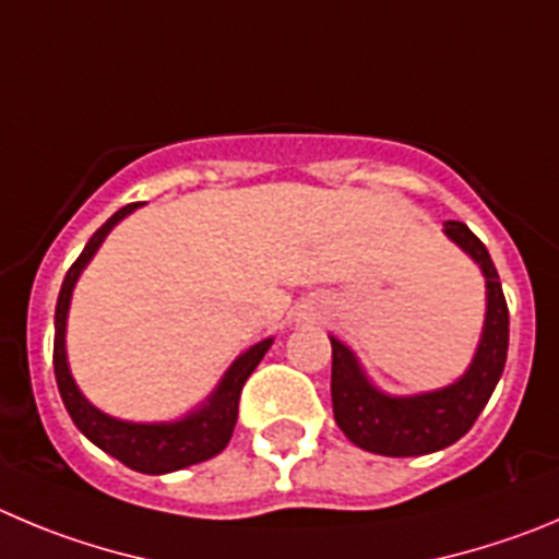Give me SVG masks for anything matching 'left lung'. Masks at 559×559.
<instances>
[{
  "label": "left lung",
  "mask_w": 559,
  "mask_h": 559,
  "mask_svg": "<svg viewBox=\"0 0 559 559\" xmlns=\"http://www.w3.org/2000/svg\"><path fill=\"white\" fill-rule=\"evenodd\" d=\"M444 231L479 264L488 289V311L477 356L457 383L419 397H389L369 383L356 356L338 338H331L333 416L353 444L374 455H430L455 444L483 414L508 361L510 314L491 253L466 223L447 221Z\"/></svg>",
  "instance_id": "1"
}]
</instances>
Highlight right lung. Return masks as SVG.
Masks as SVG:
<instances>
[{
	"instance_id": "right-lung-1",
	"label": "right lung",
	"mask_w": 559,
	"mask_h": 559,
	"mask_svg": "<svg viewBox=\"0 0 559 559\" xmlns=\"http://www.w3.org/2000/svg\"><path fill=\"white\" fill-rule=\"evenodd\" d=\"M140 203H129V206L118 209V212L87 239L80 259L68 267L66 278H62L60 297H57L55 309V378L62 403H66V411L71 414L74 425L91 438L98 450H104L107 455H112L115 461H121L123 466L134 468V472L168 474L176 472V468L192 466V463L209 461V457H215L217 452L226 450V444L231 441L234 425H237L239 394H242L245 380H248L250 372L259 367V361H262L264 353L270 350L273 338H264V342L253 344L248 353H242V356L231 364L226 378L221 380L215 394L206 400V405L179 421H168V425H132V421L112 419V416L93 408V405L82 397V391L76 389L74 378L68 372V304H71V292H74L76 278H80L85 264L93 259L98 245L104 242L109 228L118 221H123V217H127L129 212H134Z\"/></svg>"
}]
</instances>
